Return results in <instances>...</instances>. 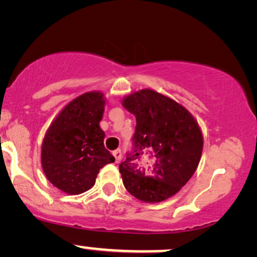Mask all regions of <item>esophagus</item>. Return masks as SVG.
I'll return each mask as SVG.
<instances>
[{"instance_id":"obj_1","label":"esophagus","mask_w":257,"mask_h":257,"mask_svg":"<svg viewBox=\"0 0 257 257\" xmlns=\"http://www.w3.org/2000/svg\"><path fill=\"white\" fill-rule=\"evenodd\" d=\"M112 154H113V157L115 158V163H120L121 160V151L120 150H115L112 152Z\"/></svg>"}]
</instances>
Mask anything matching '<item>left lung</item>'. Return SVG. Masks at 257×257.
<instances>
[{"label":"left lung","mask_w":257,"mask_h":257,"mask_svg":"<svg viewBox=\"0 0 257 257\" xmlns=\"http://www.w3.org/2000/svg\"><path fill=\"white\" fill-rule=\"evenodd\" d=\"M136 115L132 151L119 165L125 188L144 202L164 201L198 168L203 138L194 117L177 101L144 89L122 99ZM142 159H149L142 163Z\"/></svg>","instance_id":"1"}]
</instances>
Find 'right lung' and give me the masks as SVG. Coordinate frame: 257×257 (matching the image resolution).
Returning <instances> with one entry per match:
<instances>
[{
    "label": "right lung",
    "mask_w": 257,
    "mask_h": 257,
    "mask_svg": "<svg viewBox=\"0 0 257 257\" xmlns=\"http://www.w3.org/2000/svg\"><path fill=\"white\" fill-rule=\"evenodd\" d=\"M104 94L86 92L66 105L48 128L42 144V167L55 187L68 194H80L92 187L99 170L114 163L105 149L99 121Z\"/></svg>",
    "instance_id": "1"
}]
</instances>
